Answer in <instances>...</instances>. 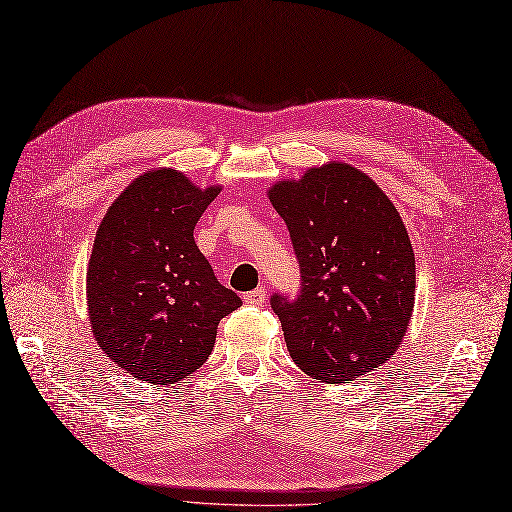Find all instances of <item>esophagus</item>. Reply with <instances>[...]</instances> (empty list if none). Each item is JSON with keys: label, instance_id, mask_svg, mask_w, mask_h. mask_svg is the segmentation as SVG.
<instances>
[{"label": "esophagus", "instance_id": "obj_1", "mask_svg": "<svg viewBox=\"0 0 512 512\" xmlns=\"http://www.w3.org/2000/svg\"><path fill=\"white\" fill-rule=\"evenodd\" d=\"M243 301L250 303V306H262V303L267 301V288L265 286H258V288L250 290V293L243 295Z\"/></svg>", "mask_w": 512, "mask_h": 512}]
</instances>
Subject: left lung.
Instances as JSON below:
<instances>
[{
	"label": "left lung",
	"instance_id": "1",
	"mask_svg": "<svg viewBox=\"0 0 512 512\" xmlns=\"http://www.w3.org/2000/svg\"><path fill=\"white\" fill-rule=\"evenodd\" d=\"M299 265V293L271 295L286 347L306 375L353 381L392 357L416 297L407 228L372 178L327 163L269 189Z\"/></svg>",
	"mask_w": 512,
	"mask_h": 512
}]
</instances>
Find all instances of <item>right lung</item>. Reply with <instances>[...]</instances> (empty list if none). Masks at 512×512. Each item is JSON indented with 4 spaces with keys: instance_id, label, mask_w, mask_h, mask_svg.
<instances>
[{
    "instance_id": "right-lung-1",
    "label": "right lung",
    "mask_w": 512,
    "mask_h": 512,
    "mask_svg": "<svg viewBox=\"0 0 512 512\" xmlns=\"http://www.w3.org/2000/svg\"><path fill=\"white\" fill-rule=\"evenodd\" d=\"M219 187L148 172L109 206L88 265V312L105 355L140 381L170 385L209 359L219 321L241 306L217 282L193 228Z\"/></svg>"
}]
</instances>
